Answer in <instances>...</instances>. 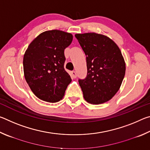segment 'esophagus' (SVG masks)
Instances as JSON below:
<instances>
[{
  "mask_svg": "<svg viewBox=\"0 0 150 150\" xmlns=\"http://www.w3.org/2000/svg\"><path fill=\"white\" fill-rule=\"evenodd\" d=\"M71 74H72V77L73 78L77 77V73H76V72L75 71H71Z\"/></svg>",
  "mask_w": 150,
  "mask_h": 150,
  "instance_id": "1",
  "label": "esophagus"
}]
</instances>
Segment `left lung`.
Returning <instances> with one entry per match:
<instances>
[{
  "label": "left lung",
  "mask_w": 150,
  "mask_h": 150,
  "mask_svg": "<svg viewBox=\"0 0 150 150\" xmlns=\"http://www.w3.org/2000/svg\"><path fill=\"white\" fill-rule=\"evenodd\" d=\"M86 55L87 75L79 79L83 97L88 103L103 104L120 88L126 64L121 51L112 40L96 33L75 34Z\"/></svg>",
  "instance_id": "obj_1"
}]
</instances>
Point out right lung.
Listing matches in <instances>:
<instances>
[{
    "label": "right lung",
    "mask_w": 150,
    "mask_h": 150,
    "mask_svg": "<svg viewBox=\"0 0 150 150\" xmlns=\"http://www.w3.org/2000/svg\"><path fill=\"white\" fill-rule=\"evenodd\" d=\"M73 35L58 30L42 32L30 43L25 52V79L34 95L44 101L62 100L71 82L64 69V50L72 42Z\"/></svg>",
    "instance_id": "add662e5"
}]
</instances>
